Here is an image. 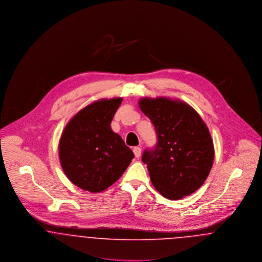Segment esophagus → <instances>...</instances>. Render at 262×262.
<instances>
[{"label":"esophagus","mask_w":262,"mask_h":262,"mask_svg":"<svg viewBox=\"0 0 262 262\" xmlns=\"http://www.w3.org/2000/svg\"><path fill=\"white\" fill-rule=\"evenodd\" d=\"M134 153H135V155H136L137 158L140 157V155H141V148H140V147H135V148H134Z\"/></svg>","instance_id":"34e87169"}]
</instances>
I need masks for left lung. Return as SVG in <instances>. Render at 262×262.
Here are the masks:
<instances>
[{
    "instance_id": "8db88e82",
    "label": "left lung",
    "mask_w": 262,
    "mask_h": 262,
    "mask_svg": "<svg viewBox=\"0 0 262 262\" xmlns=\"http://www.w3.org/2000/svg\"><path fill=\"white\" fill-rule=\"evenodd\" d=\"M138 106L158 137L156 148L142 156L151 183L168 200L193 193L207 179L214 161L207 125L190 105L178 98L143 97Z\"/></svg>"
}]
</instances>
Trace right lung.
<instances>
[{"label":"right lung","mask_w":262,"mask_h":262,"mask_svg":"<svg viewBox=\"0 0 262 262\" xmlns=\"http://www.w3.org/2000/svg\"><path fill=\"white\" fill-rule=\"evenodd\" d=\"M122 97L96 100L68 122L59 141V159L68 179L81 189L101 192L115 184L135 154L111 127Z\"/></svg>","instance_id":"1"}]
</instances>
